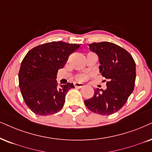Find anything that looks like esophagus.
<instances>
[{
    "label": "esophagus",
    "mask_w": 152,
    "mask_h": 152,
    "mask_svg": "<svg viewBox=\"0 0 152 152\" xmlns=\"http://www.w3.org/2000/svg\"><path fill=\"white\" fill-rule=\"evenodd\" d=\"M74 86L76 88H83L85 85H84V83H74Z\"/></svg>",
    "instance_id": "1"
}]
</instances>
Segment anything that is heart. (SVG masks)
I'll use <instances>...</instances> for the list:
<instances>
[{"mask_svg":"<svg viewBox=\"0 0 152 152\" xmlns=\"http://www.w3.org/2000/svg\"><path fill=\"white\" fill-rule=\"evenodd\" d=\"M88 78V76L86 74H80L76 77V79L78 80H85Z\"/></svg>","mask_w":152,"mask_h":152,"instance_id":"obj_1","label":"heart"}]
</instances>
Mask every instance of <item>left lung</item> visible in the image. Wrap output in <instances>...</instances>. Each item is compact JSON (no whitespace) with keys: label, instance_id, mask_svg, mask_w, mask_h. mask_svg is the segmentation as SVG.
Masks as SVG:
<instances>
[{"label":"left lung","instance_id":"obj_1","mask_svg":"<svg viewBox=\"0 0 152 152\" xmlns=\"http://www.w3.org/2000/svg\"><path fill=\"white\" fill-rule=\"evenodd\" d=\"M98 56L99 72L107 80V89L94 90V95L84 104L94 113L109 116L120 110L134 90L136 65L126 50L110 42L89 44Z\"/></svg>","mask_w":152,"mask_h":152}]
</instances>
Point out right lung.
Wrapping results in <instances>:
<instances>
[{"instance_id":"obj_1","label":"right lung","mask_w":152,"mask_h":152,"mask_svg":"<svg viewBox=\"0 0 152 152\" xmlns=\"http://www.w3.org/2000/svg\"><path fill=\"white\" fill-rule=\"evenodd\" d=\"M80 45L50 42L35 47L24 57L19 72V84L25 103L36 114L47 116L62 109L67 92L74 86L68 83L57 86V71L64 67L69 55Z\"/></svg>"}]
</instances>
